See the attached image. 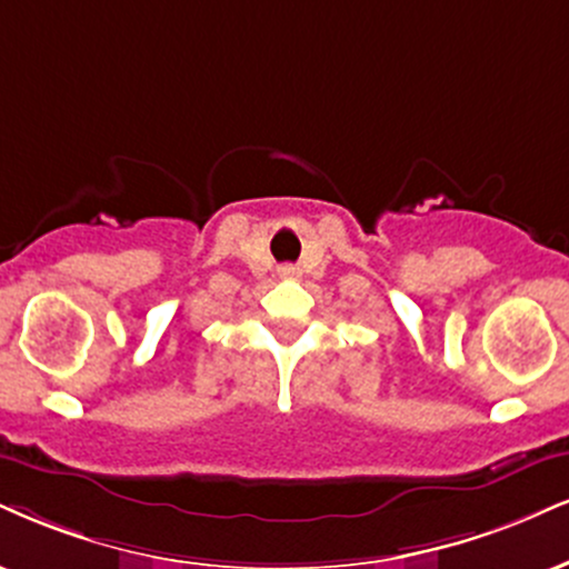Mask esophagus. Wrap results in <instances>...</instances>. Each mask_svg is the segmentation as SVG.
Instances as JSON below:
<instances>
[{
    "instance_id": "1",
    "label": "esophagus",
    "mask_w": 569,
    "mask_h": 569,
    "mask_svg": "<svg viewBox=\"0 0 569 569\" xmlns=\"http://www.w3.org/2000/svg\"><path fill=\"white\" fill-rule=\"evenodd\" d=\"M280 272H283V276H293V267H283Z\"/></svg>"
}]
</instances>
